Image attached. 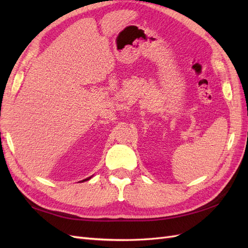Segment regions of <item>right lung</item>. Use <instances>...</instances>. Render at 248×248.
I'll return each mask as SVG.
<instances>
[{
  "label": "right lung",
  "instance_id": "obj_1",
  "mask_svg": "<svg viewBox=\"0 0 248 248\" xmlns=\"http://www.w3.org/2000/svg\"><path fill=\"white\" fill-rule=\"evenodd\" d=\"M90 179H91V177H89V178H87L85 180H82V181H88V180H90Z\"/></svg>",
  "mask_w": 248,
  "mask_h": 248
}]
</instances>
